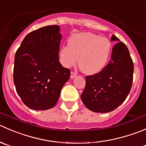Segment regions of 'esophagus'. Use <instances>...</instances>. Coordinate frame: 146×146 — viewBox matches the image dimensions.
I'll return each instance as SVG.
<instances>
[{
	"mask_svg": "<svg viewBox=\"0 0 146 146\" xmlns=\"http://www.w3.org/2000/svg\"><path fill=\"white\" fill-rule=\"evenodd\" d=\"M76 76V73H75L74 72L72 71L71 72V76H70V77H71L72 79H73V78H74Z\"/></svg>",
	"mask_w": 146,
	"mask_h": 146,
	"instance_id": "esophagus-1",
	"label": "esophagus"
}]
</instances>
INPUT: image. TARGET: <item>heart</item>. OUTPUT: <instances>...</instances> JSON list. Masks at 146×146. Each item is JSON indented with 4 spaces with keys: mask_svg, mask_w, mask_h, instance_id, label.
Wrapping results in <instances>:
<instances>
[{
    "mask_svg": "<svg viewBox=\"0 0 146 146\" xmlns=\"http://www.w3.org/2000/svg\"><path fill=\"white\" fill-rule=\"evenodd\" d=\"M112 52L111 41L92 33L74 34L69 39L68 44L61 47L60 61L66 67L77 62L84 73L95 74L108 64Z\"/></svg>",
    "mask_w": 146,
    "mask_h": 146,
    "instance_id": "heart-1",
    "label": "heart"
}]
</instances>
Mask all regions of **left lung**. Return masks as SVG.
Segmentation results:
<instances>
[{
	"mask_svg": "<svg viewBox=\"0 0 146 146\" xmlns=\"http://www.w3.org/2000/svg\"><path fill=\"white\" fill-rule=\"evenodd\" d=\"M118 42L112 49L111 60L100 72L86 76V85L81 99L86 108L98 113L116 109L125 100L133 83V62L129 51L115 35Z\"/></svg>",
	"mask_w": 146,
	"mask_h": 146,
	"instance_id": "left-lung-1",
	"label": "left lung"
}]
</instances>
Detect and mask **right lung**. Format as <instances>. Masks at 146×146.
Segmentation results:
<instances>
[{
	"label": "right lung",
	"instance_id": "add662e5",
	"mask_svg": "<svg viewBox=\"0 0 146 146\" xmlns=\"http://www.w3.org/2000/svg\"><path fill=\"white\" fill-rule=\"evenodd\" d=\"M62 36L58 25H48L26 35L15 52L13 81L23 102L33 110L55 106L70 70L59 62Z\"/></svg>",
	"mask_w": 146,
	"mask_h": 146
}]
</instances>
